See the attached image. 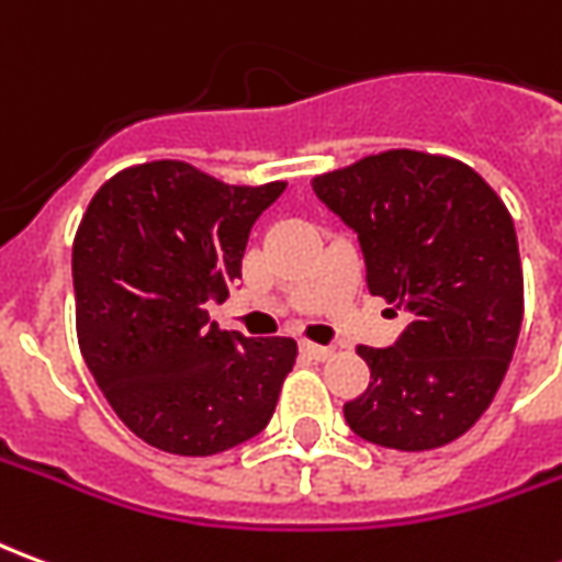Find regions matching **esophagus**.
<instances>
[{
  "label": "esophagus",
  "mask_w": 562,
  "mask_h": 562,
  "mask_svg": "<svg viewBox=\"0 0 562 562\" xmlns=\"http://www.w3.org/2000/svg\"><path fill=\"white\" fill-rule=\"evenodd\" d=\"M301 352L310 355L313 361H328L330 355H334V346H318V342L304 340V342H301Z\"/></svg>",
  "instance_id": "34e87169"
}]
</instances>
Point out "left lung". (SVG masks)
<instances>
[{
  "mask_svg": "<svg viewBox=\"0 0 562 562\" xmlns=\"http://www.w3.org/2000/svg\"><path fill=\"white\" fill-rule=\"evenodd\" d=\"M364 252L367 289L413 322L391 349L358 355L370 385L342 415L382 448L424 451L482 418L524 318L518 234L506 204L463 161L389 149L313 180Z\"/></svg>",
  "mask_w": 562,
  "mask_h": 562,
  "instance_id": "obj_1",
  "label": "left lung"
}]
</instances>
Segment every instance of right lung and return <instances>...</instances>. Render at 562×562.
Here are the masks:
<instances>
[{
  "instance_id": "obj_1",
  "label": "right lung",
  "mask_w": 562,
  "mask_h": 562,
  "mask_svg": "<svg viewBox=\"0 0 562 562\" xmlns=\"http://www.w3.org/2000/svg\"><path fill=\"white\" fill-rule=\"evenodd\" d=\"M282 189L165 159L111 177L83 213L71 249L80 352L147 446L207 458L268 427L297 346L220 330L207 304L240 280L249 232Z\"/></svg>"
}]
</instances>
